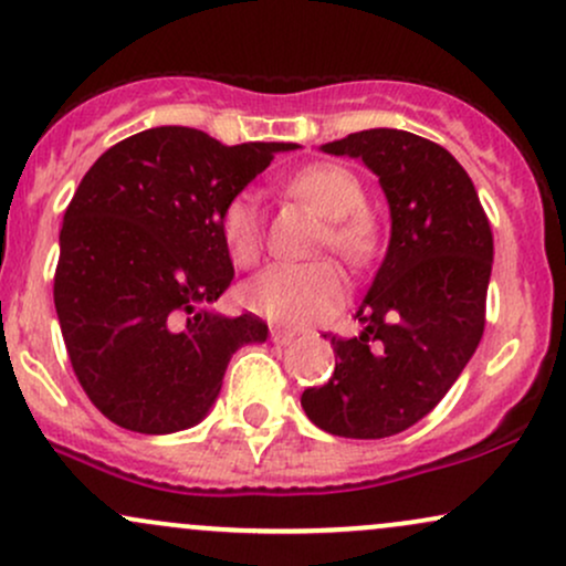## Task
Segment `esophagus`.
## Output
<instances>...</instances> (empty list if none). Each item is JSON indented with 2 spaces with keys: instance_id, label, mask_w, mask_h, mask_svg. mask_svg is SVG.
Returning <instances> with one entry per match:
<instances>
[{
  "instance_id": "1",
  "label": "esophagus",
  "mask_w": 566,
  "mask_h": 566,
  "mask_svg": "<svg viewBox=\"0 0 566 566\" xmlns=\"http://www.w3.org/2000/svg\"><path fill=\"white\" fill-rule=\"evenodd\" d=\"M292 340H295V335H292L290 329H271V343H274V346H290Z\"/></svg>"
}]
</instances>
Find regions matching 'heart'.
I'll return each mask as SVG.
<instances>
[{"mask_svg": "<svg viewBox=\"0 0 566 566\" xmlns=\"http://www.w3.org/2000/svg\"><path fill=\"white\" fill-rule=\"evenodd\" d=\"M290 188L329 218L322 244L350 265L378 255L380 226L367 210L359 175L337 161H314L292 175ZM220 242L237 265H255L263 252V216L252 191H239L218 216ZM346 276L333 263H282L263 271L244 287V305L282 327H305L333 316L346 303Z\"/></svg>", "mask_w": 566, "mask_h": 566, "instance_id": "1", "label": "heart"}]
</instances>
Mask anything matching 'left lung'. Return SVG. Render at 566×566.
Returning a JSON list of instances; mask_svg holds the SVG:
<instances>
[{
	"instance_id": "obj_1",
	"label": "left lung",
	"mask_w": 566,
	"mask_h": 566,
	"mask_svg": "<svg viewBox=\"0 0 566 566\" xmlns=\"http://www.w3.org/2000/svg\"><path fill=\"white\" fill-rule=\"evenodd\" d=\"M380 178L391 244L356 319L337 337L335 373L305 388L316 426L346 439L407 431L444 399L484 333L492 229L469 172L439 143L407 129H361L324 143Z\"/></svg>"
}]
</instances>
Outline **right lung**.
I'll return each instance as SVG.
<instances>
[{"label":"right lung","instance_id":"1","mask_svg":"<svg viewBox=\"0 0 566 566\" xmlns=\"http://www.w3.org/2000/svg\"><path fill=\"white\" fill-rule=\"evenodd\" d=\"M292 148L154 127L82 178L63 216L53 295L76 380L112 423L138 433L199 423L233 350L265 340L261 316L226 319L199 305L233 279L220 210Z\"/></svg>","mask_w":566,"mask_h":566}]
</instances>
